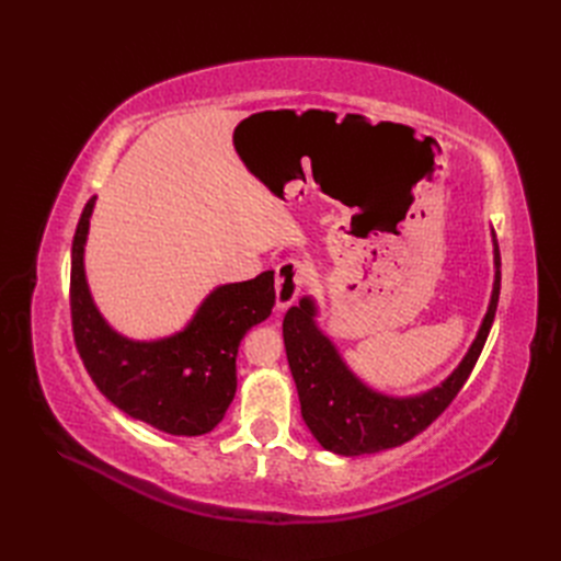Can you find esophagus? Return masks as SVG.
<instances>
[{"mask_svg":"<svg viewBox=\"0 0 561 561\" xmlns=\"http://www.w3.org/2000/svg\"><path fill=\"white\" fill-rule=\"evenodd\" d=\"M307 266L299 260H283L276 266V304L278 309H287L297 301L304 285H307Z\"/></svg>","mask_w":561,"mask_h":561,"instance_id":"obj_1","label":"esophagus"}]
</instances>
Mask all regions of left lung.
Wrapping results in <instances>:
<instances>
[{
  "instance_id": "left-lung-1",
  "label": "left lung",
  "mask_w": 561,
  "mask_h": 561,
  "mask_svg": "<svg viewBox=\"0 0 561 561\" xmlns=\"http://www.w3.org/2000/svg\"><path fill=\"white\" fill-rule=\"evenodd\" d=\"M494 252V293H491V304L478 339L466 353L463 363L454 369V375L443 386L416 398H388L355 379L344 360L339 358L330 339L316 328V307L309 297H304L299 307L285 313L283 339L287 363H290L297 383L301 416L322 447L342 456L375 454L398 447L426 431L447 410L478 363L496 316L501 295L499 245Z\"/></svg>"
}]
</instances>
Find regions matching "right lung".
I'll list each match as a JSON object with an SVG mask.
<instances>
[{"mask_svg": "<svg viewBox=\"0 0 561 561\" xmlns=\"http://www.w3.org/2000/svg\"><path fill=\"white\" fill-rule=\"evenodd\" d=\"M93 203L95 196L79 217L70 274L72 332L83 367L100 393L128 416L171 435L210 433L236 393L241 339L266 320L276 304L274 271L217 287L175 336L130 342L98 313L83 274Z\"/></svg>", "mask_w": 561, "mask_h": 561, "instance_id": "add662e5", "label": "right lung"}]
</instances>
